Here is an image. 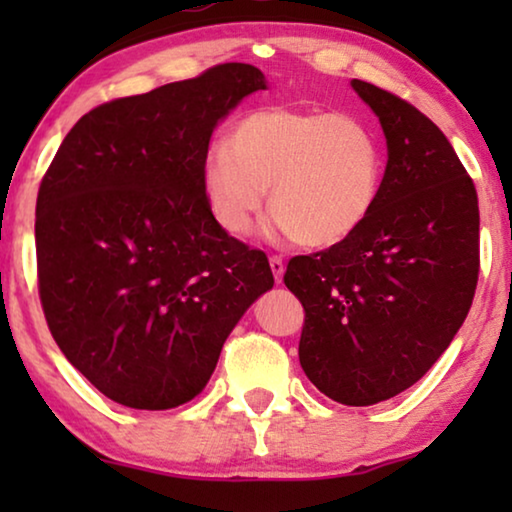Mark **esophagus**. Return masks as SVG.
Wrapping results in <instances>:
<instances>
[{
  "label": "esophagus",
  "instance_id": "esophagus-1",
  "mask_svg": "<svg viewBox=\"0 0 512 512\" xmlns=\"http://www.w3.org/2000/svg\"><path fill=\"white\" fill-rule=\"evenodd\" d=\"M270 268H272V275H275L277 282H282V277H284V258L282 256H270Z\"/></svg>",
  "mask_w": 512,
  "mask_h": 512
}]
</instances>
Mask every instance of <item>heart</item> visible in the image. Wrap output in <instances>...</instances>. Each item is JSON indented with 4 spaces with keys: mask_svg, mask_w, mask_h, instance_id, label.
Returning a JSON list of instances; mask_svg holds the SVG:
<instances>
[{
    "mask_svg": "<svg viewBox=\"0 0 512 512\" xmlns=\"http://www.w3.org/2000/svg\"><path fill=\"white\" fill-rule=\"evenodd\" d=\"M382 146L366 123L347 114L291 107L249 111L214 142L202 186L226 233L247 235L268 205L272 228L305 247H328L363 226L382 188Z\"/></svg>",
    "mask_w": 512,
    "mask_h": 512,
    "instance_id": "b5f03b06",
    "label": "heart"
}]
</instances>
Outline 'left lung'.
Returning <instances> with one entry per match:
<instances>
[{
  "mask_svg": "<svg viewBox=\"0 0 512 512\" xmlns=\"http://www.w3.org/2000/svg\"><path fill=\"white\" fill-rule=\"evenodd\" d=\"M352 86L387 137L380 198L347 240L293 256L284 284L305 310V375L359 408L412 387L464 324L480 272V209L431 118L373 83Z\"/></svg>",
  "mask_w": 512,
  "mask_h": 512,
  "instance_id": "1",
  "label": "left lung"
}]
</instances>
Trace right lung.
Instances as JSON below:
<instances>
[{
	"mask_svg": "<svg viewBox=\"0 0 512 512\" xmlns=\"http://www.w3.org/2000/svg\"><path fill=\"white\" fill-rule=\"evenodd\" d=\"M261 69L104 102L67 132L37 195V279L67 361L111 401L167 410L198 396L221 347L272 289L268 256L214 219L202 163L214 125Z\"/></svg>",
	"mask_w": 512,
	"mask_h": 512,
	"instance_id": "1",
	"label": "right lung"
}]
</instances>
